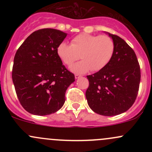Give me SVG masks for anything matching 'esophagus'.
Listing matches in <instances>:
<instances>
[{
    "instance_id": "esophagus-1",
    "label": "esophagus",
    "mask_w": 152,
    "mask_h": 152,
    "mask_svg": "<svg viewBox=\"0 0 152 152\" xmlns=\"http://www.w3.org/2000/svg\"><path fill=\"white\" fill-rule=\"evenodd\" d=\"M80 77H81V75L75 74V78H76V79H79V78H80Z\"/></svg>"
}]
</instances>
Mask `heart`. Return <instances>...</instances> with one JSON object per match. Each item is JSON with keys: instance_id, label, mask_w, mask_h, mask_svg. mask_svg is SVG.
I'll list each match as a JSON object with an SVG mask.
<instances>
[{"instance_id": "heart-1", "label": "heart", "mask_w": 152, "mask_h": 152, "mask_svg": "<svg viewBox=\"0 0 152 152\" xmlns=\"http://www.w3.org/2000/svg\"><path fill=\"white\" fill-rule=\"evenodd\" d=\"M114 51V41L110 37L89 34H81L73 37L71 45L61 42L56 49L59 57L67 65H71L79 58L82 59L70 67L76 73L102 70L110 62Z\"/></svg>"}]
</instances>
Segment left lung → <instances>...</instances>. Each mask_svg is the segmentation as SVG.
<instances>
[{
    "label": "left lung",
    "mask_w": 152,
    "mask_h": 152,
    "mask_svg": "<svg viewBox=\"0 0 152 152\" xmlns=\"http://www.w3.org/2000/svg\"><path fill=\"white\" fill-rule=\"evenodd\" d=\"M113 39L115 51L108 65L93 75L87 76V104L99 115L113 116L127 111L137 98L140 69L135 53L117 35L107 33Z\"/></svg>",
    "instance_id": "8db88e82"
}]
</instances>
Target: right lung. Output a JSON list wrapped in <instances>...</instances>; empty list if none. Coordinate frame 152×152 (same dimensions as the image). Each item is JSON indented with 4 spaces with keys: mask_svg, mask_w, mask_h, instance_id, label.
I'll use <instances>...</instances> for the list:
<instances>
[{
    "mask_svg": "<svg viewBox=\"0 0 152 152\" xmlns=\"http://www.w3.org/2000/svg\"><path fill=\"white\" fill-rule=\"evenodd\" d=\"M67 34L54 28L35 31L15 53L12 81L20 103L29 113L47 115L62 108L75 81L56 52Z\"/></svg>",
    "mask_w": 152,
    "mask_h": 152,
    "instance_id": "obj_1",
    "label": "right lung"
}]
</instances>
